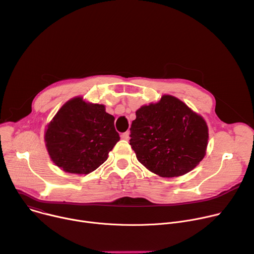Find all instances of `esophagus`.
<instances>
[{"instance_id": "1", "label": "esophagus", "mask_w": 254, "mask_h": 254, "mask_svg": "<svg viewBox=\"0 0 254 254\" xmlns=\"http://www.w3.org/2000/svg\"><path fill=\"white\" fill-rule=\"evenodd\" d=\"M121 137H122L123 139H125V140H128V139H129V132H128V131H127V132L122 133Z\"/></svg>"}]
</instances>
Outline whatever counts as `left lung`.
Wrapping results in <instances>:
<instances>
[{"instance_id": "left-lung-1", "label": "left lung", "mask_w": 254, "mask_h": 254, "mask_svg": "<svg viewBox=\"0 0 254 254\" xmlns=\"http://www.w3.org/2000/svg\"><path fill=\"white\" fill-rule=\"evenodd\" d=\"M135 115L129 144L149 172L161 178L181 177L203 159L208 143L206 122L178 98L163 95Z\"/></svg>"}]
</instances>
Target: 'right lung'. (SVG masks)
I'll return each instance as SVG.
<instances>
[{
  "label": "right lung",
  "mask_w": 254,
  "mask_h": 254,
  "mask_svg": "<svg viewBox=\"0 0 254 254\" xmlns=\"http://www.w3.org/2000/svg\"><path fill=\"white\" fill-rule=\"evenodd\" d=\"M115 117L100 104L82 97L68 100L47 125L45 143L52 161L62 171L88 175L102 165L120 140Z\"/></svg>",
  "instance_id": "right-lung-1"
}]
</instances>
